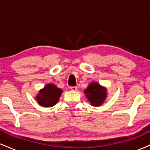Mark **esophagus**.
<instances>
[{"label":"esophagus","mask_w":150,"mask_h":150,"mask_svg":"<svg viewBox=\"0 0 150 150\" xmlns=\"http://www.w3.org/2000/svg\"><path fill=\"white\" fill-rule=\"evenodd\" d=\"M70 89H71L72 91H77V87L76 86H73V87H70Z\"/></svg>","instance_id":"1"}]
</instances>
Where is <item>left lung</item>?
<instances>
[{"label":"left lung","instance_id":"left-lung-1","mask_svg":"<svg viewBox=\"0 0 150 150\" xmlns=\"http://www.w3.org/2000/svg\"><path fill=\"white\" fill-rule=\"evenodd\" d=\"M86 97L94 106H99L103 104L106 98V89L99 84L92 82L85 91Z\"/></svg>","mask_w":150,"mask_h":150}]
</instances>
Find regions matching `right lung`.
I'll return each mask as SVG.
<instances>
[{
    "label": "right lung",
    "mask_w": 150,
    "mask_h": 150,
    "mask_svg": "<svg viewBox=\"0 0 150 150\" xmlns=\"http://www.w3.org/2000/svg\"><path fill=\"white\" fill-rule=\"evenodd\" d=\"M62 89L58 88L56 85L49 84L44 89L39 91L37 99L40 106L44 107H51L58 102Z\"/></svg>",
    "instance_id": "right-lung-1"
}]
</instances>
